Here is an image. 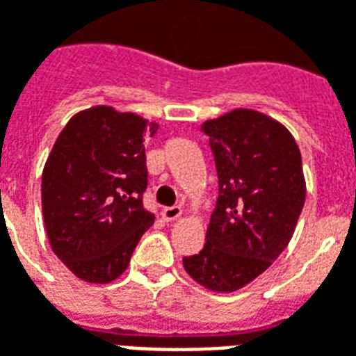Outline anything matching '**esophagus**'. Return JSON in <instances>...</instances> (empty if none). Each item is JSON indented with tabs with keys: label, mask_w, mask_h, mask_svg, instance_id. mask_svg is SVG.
Wrapping results in <instances>:
<instances>
[{
	"label": "esophagus",
	"mask_w": 356,
	"mask_h": 356,
	"mask_svg": "<svg viewBox=\"0 0 356 356\" xmlns=\"http://www.w3.org/2000/svg\"><path fill=\"white\" fill-rule=\"evenodd\" d=\"M181 213H183L181 205H171V207L162 209V217H164L165 220H175V218L181 217Z\"/></svg>",
	"instance_id": "esophagus-1"
}]
</instances>
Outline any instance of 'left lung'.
I'll return each mask as SVG.
<instances>
[{"instance_id":"8db88e82","label":"left lung","mask_w":356,"mask_h":356,"mask_svg":"<svg viewBox=\"0 0 356 356\" xmlns=\"http://www.w3.org/2000/svg\"><path fill=\"white\" fill-rule=\"evenodd\" d=\"M218 177L204 249L183 257L186 273L234 292L272 266L291 241L305 202L298 145L285 126L238 109L202 124Z\"/></svg>"}]
</instances>
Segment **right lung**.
Returning <instances> with one entry per match:
<instances>
[{"label": "right lung", "mask_w": 356, "mask_h": 356, "mask_svg": "<svg viewBox=\"0 0 356 356\" xmlns=\"http://www.w3.org/2000/svg\"><path fill=\"white\" fill-rule=\"evenodd\" d=\"M156 128L134 113L92 107L52 147L41 181L44 228L52 251L83 281L117 279L154 222L143 207V141Z\"/></svg>", "instance_id": "1"}]
</instances>
